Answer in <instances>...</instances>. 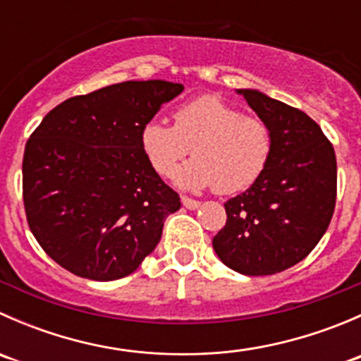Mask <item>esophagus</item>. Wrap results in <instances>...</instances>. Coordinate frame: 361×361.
<instances>
[{"mask_svg": "<svg viewBox=\"0 0 361 361\" xmlns=\"http://www.w3.org/2000/svg\"><path fill=\"white\" fill-rule=\"evenodd\" d=\"M181 202H183V206L187 207V209H197V207H201V202L195 201V199L192 197H187V195L181 197Z\"/></svg>", "mask_w": 361, "mask_h": 361, "instance_id": "esophagus-1", "label": "esophagus"}]
</instances>
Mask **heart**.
Listing matches in <instances>:
<instances>
[{"label":"heart","instance_id":"b5f03b06","mask_svg":"<svg viewBox=\"0 0 361 361\" xmlns=\"http://www.w3.org/2000/svg\"><path fill=\"white\" fill-rule=\"evenodd\" d=\"M173 118L174 126L148 122L141 130V147L159 174L171 176L190 152L195 159L176 173V183L188 190L214 187L220 194H238L264 174L272 134L262 118L218 96L187 101Z\"/></svg>","mask_w":361,"mask_h":361}]
</instances>
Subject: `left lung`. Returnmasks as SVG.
Segmentation results:
<instances>
[{
	"mask_svg": "<svg viewBox=\"0 0 361 361\" xmlns=\"http://www.w3.org/2000/svg\"><path fill=\"white\" fill-rule=\"evenodd\" d=\"M269 126L272 152L264 174L225 202L227 221L213 248L232 271L269 276L304 260L336 209L337 160L322 127L297 108L258 90H238Z\"/></svg>",
	"mask_w": 361,
	"mask_h": 361,
	"instance_id": "1",
	"label": "left lung"
}]
</instances>
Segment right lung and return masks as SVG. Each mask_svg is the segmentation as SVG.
Listing matches in <instances>:
<instances>
[{"mask_svg":"<svg viewBox=\"0 0 361 361\" xmlns=\"http://www.w3.org/2000/svg\"><path fill=\"white\" fill-rule=\"evenodd\" d=\"M181 92V83L166 80L115 83L69 97L29 136L25 216L61 267L113 281L159 245L164 221L181 202L145 155L141 130Z\"/></svg>","mask_w":361,"mask_h":361,"instance_id":"1","label":"right lung"}]
</instances>
